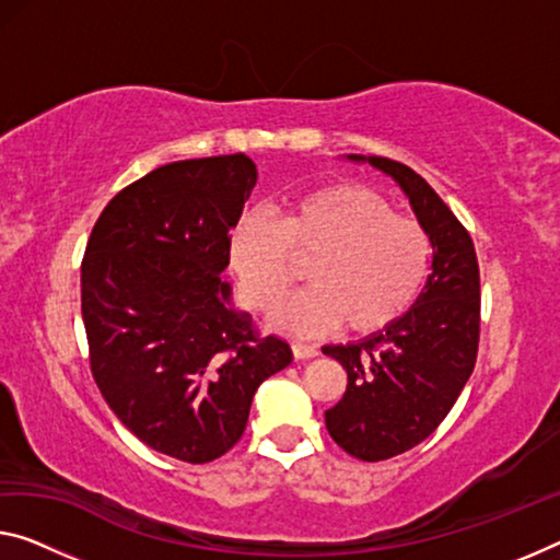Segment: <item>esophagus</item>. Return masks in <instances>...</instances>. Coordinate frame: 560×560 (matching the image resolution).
Listing matches in <instances>:
<instances>
[{"label":"esophagus","mask_w":560,"mask_h":560,"mask_svg":"<svg viewBox=\"0 0 560 560\" xmlns=\"http://www.w3.org/2000/svg\"><path fill=\"white\" fill-rule=\"evenodd\" d=\"M292 355H295V360H310L317 355V348L303 346V342H292Z\"/></svg>","instance_id":"esophagus-1"}]
</instances>
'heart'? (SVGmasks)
Returning a JSON list of instances; mask_svg holds the SVG:
<instances>
[{
	"mask_svg": "<svg viewBox=\"0 0 560 560\" xmlns=\"http://www.w3.org/2000/svg\"><path fill=\"white\" fill-rule=\"evenodd\" d=\"M307 265L310 288L275 313L272 323L298 338L338 328L370 335L406 313L430 265L428 230L393 212L363 185L332 183L292 195L280 220L243 214L230 235V268L240 300L268 313Z\"/></svg>",
	"mask_w": 560,
	"mask_h": 560,
	"instance_id": "1",
	"label": "heart"
}]
</instances>
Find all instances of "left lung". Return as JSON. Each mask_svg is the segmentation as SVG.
Returning <instances> with one entry per match:
<instances>
[{
  "instance_id": "8db88e82",
  "label": "left lung",
  "mask_w": 560,
  "mask_h": 560,
  "mask_svg": "<svg viewBox=\"0 0 560 560\" xmlns=\"http://www.w3.org/2000/svg\"><path fill=\"white\" fill-rule=\"evenodd\" d=\"M368 162L402 187L433 245V272L406 315L360 342L323 348L348 373L340 402L325 410L328 433L352 458L377 463L423 443L466 388L480 340V272L468 230L418 172L388 158Z\"/></svg>"
}]
</instances>
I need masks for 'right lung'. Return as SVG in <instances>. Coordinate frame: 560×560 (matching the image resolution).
I'll return each mask as SVG.
<instances>
[{
    "mask_svg": "<svg viewBox=\"0 0 560 560\" xmlns=\"http://www.w3.org/2000/svg\"><path fill=\"white\" fill-rule=\"evenodd\" d=\"M257 183L247 154L179 160L112 197L82 257L94 383L152 451L210 463L292 350L230 307V232Z\"/></svg>",
    "mask_w": 560,
    "mask_h": 560,
    "instance_id": "add662e5",
    "label": "right lung"
}]
</instances>
